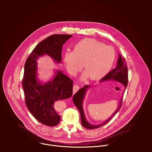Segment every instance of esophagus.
<instances>
[{
    "label": "esophagus",
    "instance_id": "obj_1",
    "mask_svg": "<svg viewBox=\"0 0 152 152\" xmlns=\"http://www.w3.org/2000/svg\"><path fill=\"white\" fill-rule=\"evenodd\" d=\"M79 86L77 85H75L73 86V93L74 94L76 93L79 90Z\"/></svg>",
    "mask_w": 152,
    "mask_h": 152
}]
</instances>
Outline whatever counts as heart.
Masks as SVG:
<instances>
[{"label": "heart", "mask_w": 152, "mask_h": 152, "mask_svg": "<svg viewBox=\"0 0 152 152\" xmlns=\"http://www.w3.org/2000/svg\"><path fill=\"white\" fill-rule=\"evenodd\" d=\"M113 48L93 39L85 38L75 46L73 51H67L64 61L67 72L75 75L82 68L85 70L82 79L89 77L91 80L103 77L111 70L115 60Z\"/></svg>", "instance_id": "obj_1"}]
</instances>
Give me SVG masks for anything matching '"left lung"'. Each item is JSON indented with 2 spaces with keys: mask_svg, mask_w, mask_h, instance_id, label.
Returning <instances> with one entry per match:
<instances>
[{
  "mask_svg": "<svg viewBox=\"0 0 152 152\" xmlns=\"http://www.w3.org/2000/svg\"><path fill=\"white\" fill-rule=\"evenodd\" d=\"M111 80L121 83L124 86V91H125L126 88L127 87V82H128V71H127V65L125 62L124 58H122L121 55L120 53L118 55V58L117 63V66L115 67V69L111 70L110 73H108V74H107L101 80V81H106V80ZM90 87V86L89 85H85L83 88H80L73 96V100L74 104L77 107V109L80 112V118H81V123L82 126L86 129H94L100 127L103 125L106 124L107 123L109 122L113 118V117L119 111V110H120V107L121 106L123 97L120 99V104L117 107V109L109 118H107L106 120H105L104 121H103V123L99 124L93 125L90 124L87 121V120L86 119L84 111H83V102L84 100V97L86 93V91L88 90Z\"/></svg>",
  "mask_w": 152,
  "mask_h": 152,
  "instance_id": "left-lung-1",
  "label": "left lung"
}]
</instances>
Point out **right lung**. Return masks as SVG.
Instances as JSON below:
<instances>
[{"mask_svg":"<svg viewBox=\"0 0 152 152\" xmlns=\"http://www.w3.org/2000/svg\"><path fill=\"white\" fill-rule=\"evenodd\" d=\"M72 37L67 34L48 37L37 45L25 64L22 85L26 106L32 115L46 126H55L59 123L61 117L56 110V103L72 96L73 82L62 71L56 70L50 80L42 83L37 77V61L48 55L55 63H61L62 46Z\"/></svg>","mask_w":152,"mask_h":152,"instance_id":"add662e5","label":"right lung"}]
</instances>
